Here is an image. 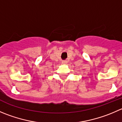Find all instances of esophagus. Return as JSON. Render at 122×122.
Returning <instances> with one entry per match:
<instances>
[{
  "mask_svg": "<svg viewBox=\"0 0 122 122\" xmlns=\"http://www.w3.org/2000/svg\"><path fill=\"white\" fill-rule=\"evenodd\" d=\"M67 61H62V63L63 64H66V63H67Z\"/></svg>",
  "mask_w": 122,
  "mask_h": 122,
  "instance_id": "1",
  "label": "esophagus"
}]
</instances>
